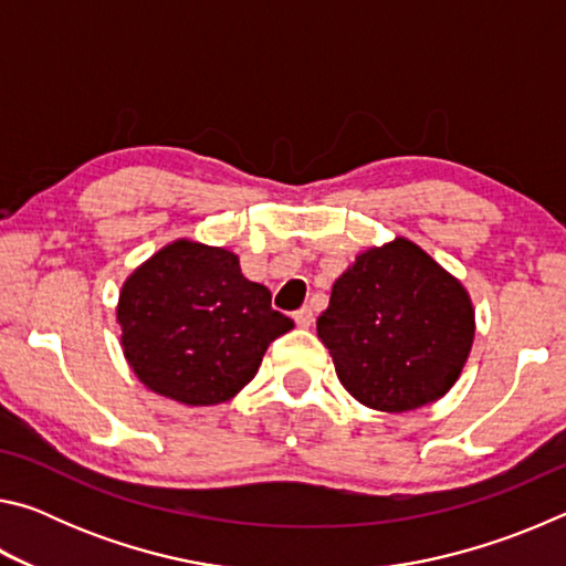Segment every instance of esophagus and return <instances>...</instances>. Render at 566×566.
Returning <instances> with one entry per match:
<instances>
[{
	"label": "esophagus",
	"instance_id": "obj_1",
	"mask_svg": "<svg viewBox=\"0 0 566 566\" xmlns=\"http://www.w3.org/2000/svg\"><path fill=\"white\" fill-rule=\"evenodd\" d=\"M294 322H296V327L310 329L312 324H314V312H312V306H302L300 312H294Z\"/></svg>",
	"mask_w": 566,
	"mask_h": 566
}]
</instances>
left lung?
<instances>
[{"mask_svg":"<svg viewBox=\"0 0 566 566\" xmlns=\"http://www.w3.org/2000/svg\"><path fill=\"white\" fill-rule=\"evenodd\" d=\"M467 286L407 237L357 254L317 334L359 405L399 415L444 397L474 342Z\"/></svg>","mask_w":566,"mask_h":566,"instance_id":"8db88e82","label":"left lung"}]
</instances>
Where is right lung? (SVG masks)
Instances as JSON below:
<instances>
[{
	"instance_id": "obj_1",
	"label": "right lung",
	"mask_w": 566,
	"mask_h": 566,
	"mask_svg": "<svg viewBox=\"0 0 566 566\" xmlns=\"http://www.w3.org/2000/svg\"><path fill=\"white\" fill-rule=\"evenodd\" d=\"M117 324L142 385L187 407L237 397L266 347L294 327L234 252L195 239H175L124 280Z\"/></svg>"
}]
</instances>
